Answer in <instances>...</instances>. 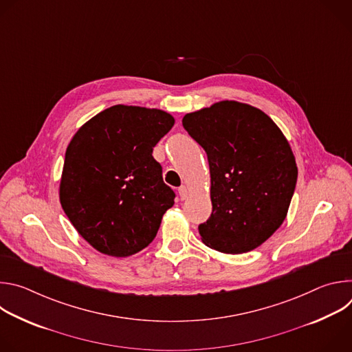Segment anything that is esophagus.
Returning a JSON list of instances; mask_svg holds the SVG:
<instances>
[{"mask_svg": "<svg viewBox=\"0 0 352 352\" xmlns=\"http://www.w3.org/2000/svg\"><path fill=\"white\" fill-rule=\"evenodd\" d=\"M178 193H179L181 200H185V199H188V196H189V189H188L185 185H182V186L178 189Z\"/></svg>", "mask_w": 352, "mask_h": 352, "instance_id": "34e87169", "label": "esophagus"}]
</instances>
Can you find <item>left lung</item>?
Segmentation results:
<instances>
[{"mask_svg": "<svg viewBox=\"0 0 352 352\" xmlns=\"http://www.w3.org/2000/svg\"><path fill=\"white\" fill-rule=\"evenodd\" d=\"M182 125L208 155L212 216L199 226L204 243L239 255L280 228L298 168L291 146L262 110L223 100L186 114Z\"/></svg>", "mask_w": 352, "mask_h": 352, "instance_id": "8db88e82", "label": "left lung"}]
</instances>
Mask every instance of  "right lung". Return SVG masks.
I'll list each match as a JSON object with an SVG mask.
<instances>
[{
	"instance_id": "obj_1",
	"label": "right lung",
	"mask_w": 352,
	"mask_h": 352,
	"mask_svg": "<svg viewBox=\"0 0 352 352\" xmlns=\"http://www.w3.org/2000/svg\"><path fill=\"white\" fill-rule=\"evenodd\" d=\"M174 122L159 109L117 104L90 118L71 139L60 202L98 252L126 258L155 239L175 193L152 153Z\"/></svg>"
}]
</instances>
